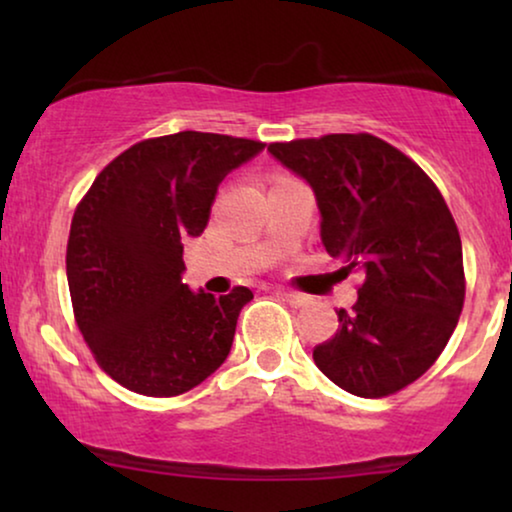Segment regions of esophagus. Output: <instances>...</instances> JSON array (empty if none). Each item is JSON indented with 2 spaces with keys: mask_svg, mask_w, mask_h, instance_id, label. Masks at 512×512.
<instances>
[{
  "mask_svg": "<svg viewBox=\"0 0 512 512\" xmlns=\"http://www.w3.org/2000/svg\"><path fill=\"white\" fill-rule=\"evenodd\" d=\"M277 296L284 298L286 303H291L293 307L307 305V296H303V293H293V291H286V289H277Z\"/></svg>",
  "mask_w": 512,
  "mask_h": 512,
  "instance_id": "1",
  "label": "esophagus"
}]
</instances>
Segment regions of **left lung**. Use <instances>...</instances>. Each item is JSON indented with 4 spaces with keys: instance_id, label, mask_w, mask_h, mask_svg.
<instances>
[{
    "instance_id": "left-lung-1",
    "label": "left lung",
    "mask_w": 512,
    "mask_h": 512,
    "mask_svg": "<svg viewBox=\"0 0 512 512\" xmlns=\"http://www.w3.org/2000/svg\"><path fill=\"white\" fill-rule=\"evenodd\" d=\"M268 151L317 195L321 242L342 272H361L359 300L314 363L361 398L419 380L457 328L466 296L461 237L438 186L384 139L324 135Z\"/></svg>"
}]
</instances>
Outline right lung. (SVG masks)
<instances>
[{
  "instance_id": "obj_1",
  "label": "right lung",
  "mask_w": 512,
  "mask_h": 512,
  "mask_svg": "<svg viewBox=\"0 0 512 512\" xmlns=\"http://www.w3.org/2000/svg\"><path fill=\"white\" fill-rule=\"evenodd\" d=\"M263 146L195 130L144 139L76 205L67 242L74 319L97 366L125 389L179 396L226 361L254 293H193L181 282V240L202 235L216 188Z\"/></svg>"
}]
</instances>
